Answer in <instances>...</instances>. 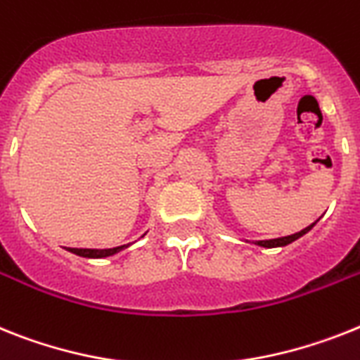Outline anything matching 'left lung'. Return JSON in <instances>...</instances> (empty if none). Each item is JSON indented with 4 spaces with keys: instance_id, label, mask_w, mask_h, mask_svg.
<instances>
[{
    "instance_id": "obj_1",
    "label": "left lung",
    "mask_w": 360,
    "mask_h": 360,
    "mask_svg": "<svg viewBox=\"0 0 360 360\" xmlns=\"http://www.w3.org/2000/svg\"><path fill=\"white\" fill-rule=\"evenodd\" d=\"M316 221H319V219H316ZM316 221L311 223V225L306 226V229H302L300 232H295V234H291V236L274 238V240H259V241H256V245L267 247V249H273V247H285V245H289V243H292L295 240H298V238L304 236V234H307V232H309L311 229L316 225Z\"/></svg>"
}]
</instances>
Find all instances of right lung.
<instances>
[{"label":"right lung","instance_id":"obj_1","mask_svg":"<svg viewBox=\"0 0 360 360\" xmlns=\"http://www.w3.org/2000/svg\"><path fill=\"white\" fill-rule=\"evenodd\" d=\"M128 245H120V247H113V249H75V247H68L69 252L77 256H82V258H108V256H113L120 250H124Z\"/></svg>","mask_w":360,"mask_h":360}]
</instances>
